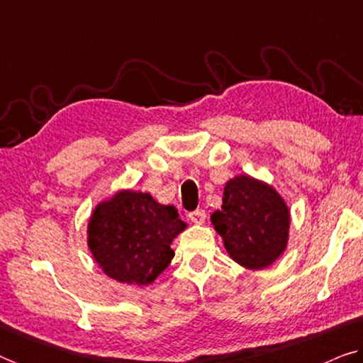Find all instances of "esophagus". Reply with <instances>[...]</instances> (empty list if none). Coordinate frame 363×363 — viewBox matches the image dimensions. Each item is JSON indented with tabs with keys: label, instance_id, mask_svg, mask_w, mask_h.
<instances>
[{
	"label": "esophagus",
	"instance_id": "esophagus-1",
	"mask_svg": "<svg viewBox=\"0 0 363 363\" xmlns=\"http://www.w3.org/2000/svg\"><path fill=\"white\" fill-rule=\"evenodd\" d=\"M188 217H189V220L193 222V224L201 225V224H204V220H206V211L196 209V211H193V213H189Z\"/></svg>",
	"mask_w": 363,
	"mask_h": 363
}]
</instances>
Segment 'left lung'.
Returning <instances> with one entry per match:
<instances>
[{
  "label": "left lung",
  "instance_id": "obj_1",
  "mask_svg": "<svg viewBox=\"0 0 363 363\" xmlns=\"http://www.w3.org/2000/svg\"><path fill=\"white\" fill-rule=\"evenodd\" d=\"M211 224L235 263L258 271L286 252L291 209L269 183L237 175L225 183L222 206L211 216Z\"/></svg>",
  "mask_w": 363,
  "mask_h": 363
}]
</instances>
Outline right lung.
Here are the masks:
<instances>
[{
  "label": "right lung",
  "instance_id": "obj_1",
  "mask_svg": "<svg viewBox=\"0 0 363 363\" xmlns=\"http://www.w3.org/2000/svg\"><path fill=\"white\" fill-rule=\"evenodd\" d=\"M185 228L174 206L160 204L149 193L118 189L94 208L87 247L110 279L144 287L170 264L172 242Z\"/></svg>",
  "mask_w": 363,
  "mask_h": 363
}]
</instances>
